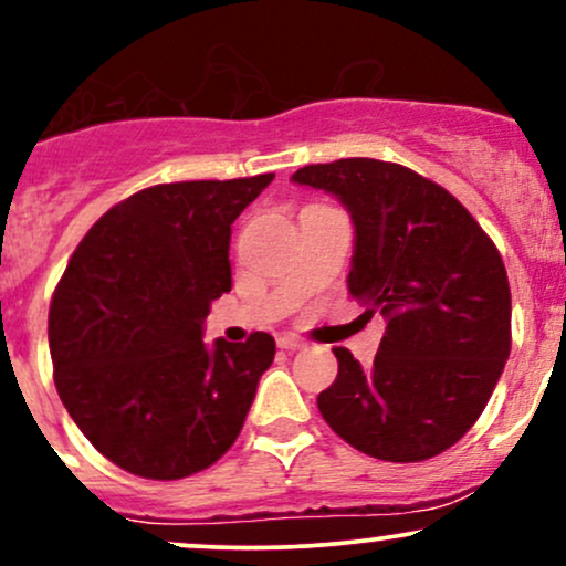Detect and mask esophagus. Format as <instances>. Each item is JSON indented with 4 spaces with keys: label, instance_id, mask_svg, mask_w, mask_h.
I'll return each instance as SVG.
<instances>
[{
    "label": "esophagus",
    "instance_id": "esophagus-1",
    "mask_svg": "<svg viewBox=\"0 0 566 566\" xmlns=\"http://www.w3.org/2000/svg\"><path fill=\"white\" fill-rule=\"evenodd\" d=\"M276 346L279 348H284V350H297V348H303L305 343L301 340V337H292V335H282L276 340Z\"/></svg>",
    "mask_w": 566,
    "mask_h": 566
}]
</instances>
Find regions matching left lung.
I'll return each instance as SVG.
<instances>
[{"label":"left lung","instance_id":"8db88e82","mask_svg":"<svg viewBox=\"0 0 566 566\" xmlns=\"http://www.w3.org/2000/svg\"><path fill=\"white\" fill-rule=\"evenodd\" d=\"M292 180L348 207V292L367 316L388 319L369 369L333 348L337 378L316 399L322 418L369 458H437L476 423L511 354V287L495 242L447 188L405 165L337 159Z\"/></svg>","mask_w":566,"mask_h":566}]
</instances>
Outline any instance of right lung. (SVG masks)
<instances>
[{
	"label": "right lung",
	"instance_id": "obj_1",
	"mask_svg": "<svg viewBox=\"0 0 566 566\" xmlns=\"http://www.w3.org/2000/svg\"><path fill=\"white\" fill-rule=\"evenodd\" d=\"M274 172L159 184L114 205L84 233L48 316L63 407L103 458L172 482L229 452L276 343L201 340L231 290V223Z\"/></svg>",
	"mask_w": 566,
	"mask_h": 566
}]
</instances>
